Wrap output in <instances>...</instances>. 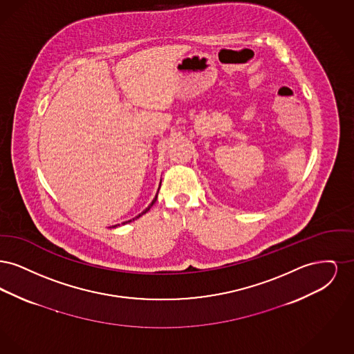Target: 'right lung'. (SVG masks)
Here are the masks:
<instances>
[{
  "label": "right lung",
  "instance_id": "obj_1",
  "mask_svg": "<svg viewBox=\"0 0 354 354\" xmlns=\"http://www.w3.org/2000/svg\"><path fill=\"white\" fill-rule=\"evenodd\" d=\"M156 198H158V194L155 195V198H153V201H152L151 204H150V205H149V207H147V208H146V209H145V211H143L142 214H139V215H138V216H136V218H134V219L133 220L138 219V218H140V216H142V215H145V214H146L147 211H150V208H151L152 205H153V203L156 202ZM130 221H131V220H129V221H126V223H130ZM123 224H124V223H123ZM114 227H117V225H114Z\"/></svg>",
  "mask_w": 354,
  "mask_h": 354
}]
</instances>
